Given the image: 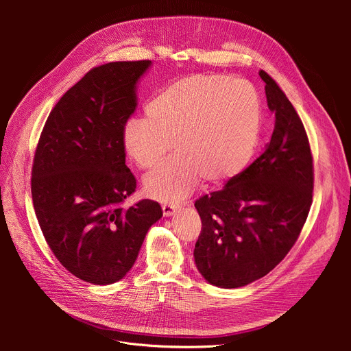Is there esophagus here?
<instances>
[{
    "label": "esophagus",
    "instance_id": "34e87169",
    "mask_svg": "<svg viewBox=\"0 0 351 351\" xmlns=\"http://www.w3.org/2000/svg\"><path fill=\"white\" fill-rule=\"evenodd\" d=\"M178 208H179V207H176V206H173V204H164V206H162V213H164L165 217H172V215L178 211Z\"/></svg>",
    "mask_w": 351,
    "mask_h": 351
}]
</instances>
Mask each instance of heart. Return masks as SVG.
Instances as JSON below:
<instances>
[{
	"mask_svg": "<svg viewBox=\"0 0 351 351\" xmlns=\"http://www.w3.org/2000/svg\"><path fill=\"white\" fill-rule=\"evenodd\" d=\"M145 115L126 122L122 141L143 169L157 167L173 141L178 153L144 179L145 193L161 202H182L202 179L234 176L252 158L261 128L256 90L219 75L171 83L147 103Z\"/></svg>",
	"mask_w": 351,
	"mask_h": 351,
	"instance_id": "1",
	"label": "heart"
}]
</instances>
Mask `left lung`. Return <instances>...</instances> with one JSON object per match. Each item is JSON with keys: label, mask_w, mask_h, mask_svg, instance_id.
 <instances>
[{"label": "left lung", "mask_w": 351, "mask_h": 351, "mask_svg": "<svg viewBox=\"0 0 351 351\" xmlns=\"http://www.w3.org/2000/svg\"><path fill=\"white\" fill-rule=\"evenodd\" d=\"M275 129L264 153L223 189L195 202L202 233L194 247L198 272L234 289L271 272L290 252L313 203L314 171L307 133L294 107L264 71Z\"/></svg>", "instance_id": "obj_1"}]
</instances>
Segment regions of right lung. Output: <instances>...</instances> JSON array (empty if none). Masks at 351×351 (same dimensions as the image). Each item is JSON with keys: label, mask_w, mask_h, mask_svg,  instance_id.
<instances>
[{"label": "right lung", "mask_w": 351, "mask_h": 351, "mask_svg": "<svg viewBox=\"0 0 351 351\" xmlns=\"http://www.w3.org/2000/svg\"><path fill=\"white\" fill-rule=\"evenodd\" d=\"M149 66L123 61L87 72L49 114L36 149L32 197L41 232L58 261L93 285L121 280L162 217L147 198L123 208L136 179L125 164L122 130Z\"/></svg>", "instance_id": "add662e5"}]
</instances>
